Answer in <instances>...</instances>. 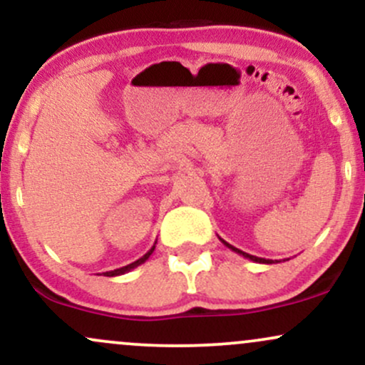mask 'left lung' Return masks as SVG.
<instances>
[{"label": "left lung", "mask_w": 365, "mask_h": 365, "mask_svg": "<svg viewBox=\"0 0 365 365\" xmlns=\"http://www.w3.org/2000/svg\"><path fill=\"white\" fill-rule=\"evenodd\" d=\"M221 242H223V244L228 247V249H232L233 252H237V254H240V255H244L245 259H250V261H254V262H259V264H276V262H282V261H273V259H264V257H255V255H250V254H247V252H244V250H240V249H237V247H233V245H230L228 242H225L223 238H220ZM283 261H288V259H283Z\"/></svg>", "instance_id": "left-lung-1"}]
</instances>
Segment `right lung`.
Masks as SVG:
<instances>
[{"label": "right lung", "mask_w": 365, "mask_h": 365, "mask_svg": "<svg viewBox=\"0 0 365 365\" xmlns=\"http://www.w3.org/2000/svg\"><path fill=\"white\" fill-rule=\"evenodd\" d=\"M154 249H156V244H154L153 247H150V249L148 250V252H145L144 255H142L140 259H137L135 262H132V264H127V266H123V267H118V269L106 271V273H104V276H120V274H125V273H128V271L135 269L137 266H140V264H144L145 261H148V259L150 257V254L154 252Z\"/></svg>", "instance_id": "add662e5"}]
</instances>
